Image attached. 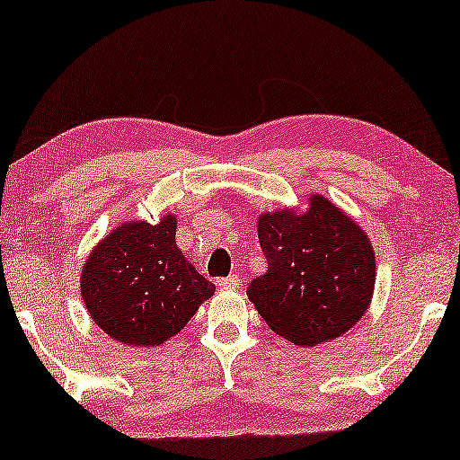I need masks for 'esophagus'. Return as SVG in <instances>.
Masks as SVG:
<instances>
[{
    "label": "esophagus",
    "instance_id": "1",
    "mask_svg": "<svg viewBox=\"0 0 460 460\" xmlns=\"http://www.w3.org/2000/svg\"><path fill=\"white\" fill-rule=\"evenodd\" d=\"M240 281H243V279H240L238 275H230V277H224V279L217 281V285H220V288H224V289H236Z\"/></svg>",
    "mask_w": 460,
    "mask_h": 460
}]
</instances>
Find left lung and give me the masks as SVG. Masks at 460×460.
I'll list each match as a JSON object with an SVG mask.
<instances>
[{"instance_id": "left-lung-1", "label": "left lung", "mask_w": 460, "mask_h": 460, "mask_svg": "<svg viewBox=\"0 0 460 460\" xmlns=\"http://www.w3.org/2000/svg\"><path fill=\"white\" fill-rule=\"evenodd\" d=\"M267 273L246 296L267 326L296 346L349 332L368 310L377 279L371 238L326 195L265 212L257 222Z\"/></svg>"}]
</instances>
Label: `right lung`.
Instances as JSON below:
<instances>
[{"instance_id": "add662e5", "label": "right lung", "mask_w": 460, "mask_h": 460, "mask_svg": "<svg viewBox=\"0 0 460 460\" xmlns=\"http://www.w3.org/2000/svg\"><path fill=\"white\" fill-rule=\"evenodd\" d=\"M175 234V214L156 224L119 222L83 261V304L110 338L155 349L179 334L216 293L179 251Z\"/></svg>"}]
</instances>
